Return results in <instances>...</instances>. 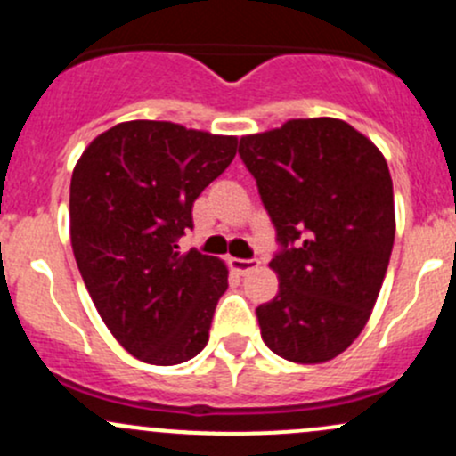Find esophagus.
Returning a JSON list of instances; mask_svg holds the SVG:
<instances>
[{"instance_id": "1", "label": "esophagus", "mask_w": 456, "mask_h": 456, "mask_svg": "<svg viewBox=\"0 0 456 456\" xmlns=\"http://www.w3.org/2000/svg\"><path fill=\"white\" fill-rule=\"evenodd\" d=\"M229 265H232V269L236 271V273L247 275L260 266V260H240V257H232V260H229Z\"/></svg>"}]
</instances>
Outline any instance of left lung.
Segmentation results:
<instances>
[{"instance_id": "obj_1", "label": "left lung", "mask_w": 456, "mask_h": 456, "mask_svg": "<svg viewBox=\"0 0 456 456\" xmlns=\"http://www.w3.org/2000/svg\"><path fill=\"white\" fill-rule=\"evenodd\" d=\"M238 151L282 247L269 262L278 296L256 309L262 339L296 364L333 360L369 322L393 251L384 154L330 117L247 134Z\"/></svg>"}]
</instances>
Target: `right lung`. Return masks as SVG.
Returning <instances> with one entry per match:
<instances>
[{"instance_id":"add662e5","label":"right lung","mask_w":456,"mask_h":456,"mask_svg":"<svg viewBox=\"0 0 456 456\" xmlns=\"http://www.w3.org/2000/svg\"><path fill=\"white\" fill-rule=\"evenodd\" d=\"M236 136L126 121L86 147L70 183V240L101 320L145 364L191 360L209 339L227 266L178 251L191 207L236 156Z\"/></svg>"}]
</instances>
